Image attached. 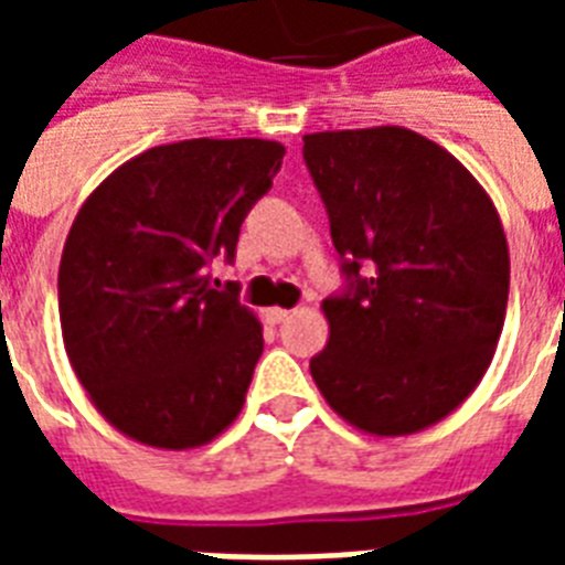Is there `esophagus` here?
Listing matches in <instances>:
<instances>
[{
    "label": "esophagus",
    "instance_id": "34e87169",
    "mask_svg": "<svg viewBox=\"0 0 565 565\" xmlns=\"http://www.w3.org/2000/svg\"><path fill=\"white\" fill-rule=\"evenodd\" d=\"M292 310H287V308H269L266 310V319H269V322H273V326H278V322H284V319L290 317Z\"/></svg>",
    "mask_w": 565,
    "mask_h": 565
}]
</instances>
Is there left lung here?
<instances>
[{"instance_id":"left-lung-1","label":"left lung","mask_w":565,"mask_h":565,"mask_svg":"<svg viewBox=\"0 0 565 565\" xmlns=\"http://www.w3.org/2000/svg\"><path fill=\"white\" fill-rule=\"evenodd\" d=\"M343 287L310 375L345 422L402 437L472 393L499 345L510 255L463 163L398 126L305 137Z\"/></svg>"}]
</instances>
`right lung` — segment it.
<instances>
[{
    "label": "right lung",
    "instance_id": "add662e5",
    "mask_svg": "<svg viewBox=\"0 0 565 565\" xmlns=\"http://www.w3.org/2000/svg\"><path fill=\"white\" fill-rule=\"evenodd\" d=\"M281 158V143L252 137L154 146L75 216L57 269L66 354L102 416L137 443L204 446L237 419L264 334L237 284L213 287L211 264H234Z\"/></svg>",
    "mask_w": 565,
    "mask_h": 565
}]
</instances>
